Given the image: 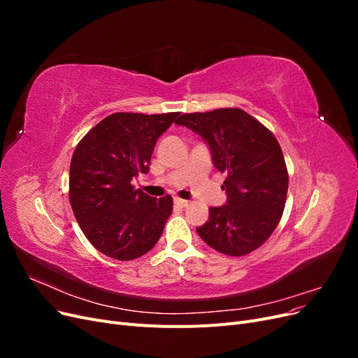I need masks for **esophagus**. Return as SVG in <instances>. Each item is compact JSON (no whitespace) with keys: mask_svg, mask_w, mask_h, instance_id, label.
Returning <instances> with one entry per match:
<instances>
[{"mask_svg":"<svg viewBox=\"0 0 358 358\" xmlns=\"http://www.w3.org/2000/svg\"><path fill=\"white\" fill-rule=\"evenodd\" d=\"M173 201H175V204L176 206H180V208H187V206H188V200H183V199H179V197H175V199H173Z\"/></svg>","mask_w":358,"mask_h":358,"instance_id":"34e87169","label":"esophagus"}]
</instances>
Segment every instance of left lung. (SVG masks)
Here are the masks:
<instances>
[{
	"mask_svg": "<svg viewBox=\"0 0 358 358\" xmlns=\"http://www.w3.org/2000/svg\"><path fill=\"white\" fill-rule=\"evenodd\" d=\"M176 124L203 137L213 166L227 175V203L209 209L199 236L230 257L255 251L275 231L285 208L288 171L276 137L236 107L183 113Z\"/></svg>",
	"mask_w": 358,
	"mask_h": 358,
	"instance_id": "left-lung-1",
	"label": "left lung"
}]
</instances>
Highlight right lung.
I'll use <instances>...</instances> for the list:
<instances>
[{"label":"right lung","instance_id":"1","mask_svg":"<svg viewBox=\"0 0 358 358\" xmlns=\"http://www.w3.org/2000/svg\"><path fill=\"white\" fill-rule=\"evenodd\" d=\"M178 115L113 113L76 146L70 203L86 239L101 254L129 262L150 251L161 237L173 199L150 197L131 180L149 171L158 137Z\"/></svg>","mask_w":358,"mask_h":358}]
</instances>
